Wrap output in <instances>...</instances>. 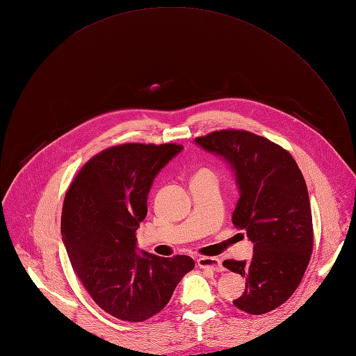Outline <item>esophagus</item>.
<instances>
[{
  "instance_id": "1",
  "label": "esophagus",
  "mask_w": 356,
  "mask_h": 356,
  "mask_svg": "<svg viewBox=\"0 0 356 356\" xmlns=\"http://www.w3.org/2000/svg\"><path fill=\"white\" fill-rule=\"evenodd\" d=\"M197 266L200 268H204V270H209V271H223V266L220 263L219 258H215V257H200L197 259Z\"/></svg>"
}]
</instances>
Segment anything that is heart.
Returning <instances> with one entry per match:
<instances>
[{"label": "heart", "mask_w": 356, "mask_h": 356, "mask_svg": "<svg viewBox=\"0 0 356 356\" xmlns=\"http://www.w3.org/2000/svg\"><path fill=\"white\" fill-rule=\"evenodd\" d=\"M200 172H209V170H200Z\"/></svg>", "instance_id": "obj_1"}]
</instances>
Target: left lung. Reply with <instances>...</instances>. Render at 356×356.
I'll return each instance as SVG.
<instances>
[{
  "mask_svg": "<svg viewBox=\"0 0 356 356\" xmlns=\"http://www.w3.org/2000/svg\"><path fill=\"white\" fill-rule=\"evenodd\" d=\"M229 163L239 191L235 228L254 244L251 261H223L245 277L235 307L264 314L282 306L300 284L313 250V222L305 177L291 154L244 129H222L195 138Z\"/></svg>",
  "mask_w": 356,
  "mask_h": 356,
  "instance_id": "obj_1",
  "label": "left lung"
}]
</instances>
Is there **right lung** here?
<instances>
[{
	"instance_id": "add662e5",
	"label": "right lung",
	"mask_w": 356,
	"mask_h": 356,
	"mask_svg": "<svg viewBox=\"0 0 356 356\" xmlns=\"http://www.w3.org/2000/svg\"><path fill=\"white\" fill-rule=\"evenodd\" d=\"M177 144L128 143L93 156L72 181L62 209V236L74 274L102 310L143 322L170 300L188 255L137 252L136 231L161 168L181 152Z\"/></svg>"
}]
</instances>
